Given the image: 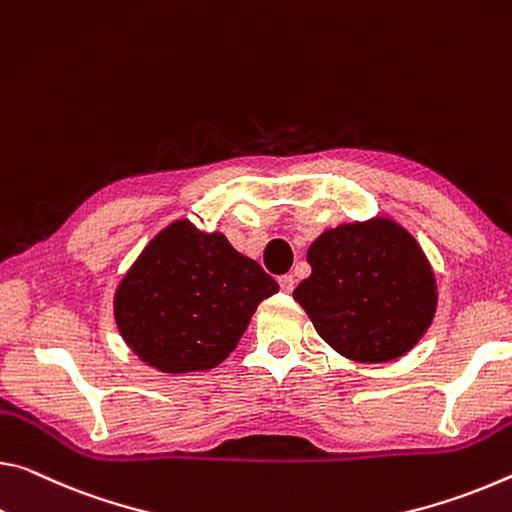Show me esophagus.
Here are the masks:
<instances>
[{"mask_svg": "<svg viewBox=\"0 0 512 512\" xmlns=\"http://www.w3.org/2000/svg\"><path fill=\"white\" fill-rule=\"evenodd\" d=\"M278 282H280V289L285 291V294H291V291H294V275H280L278 278Z\"/></svg>", "mask_w": 512, "mask_h": 512, "instance_id": "1", "label": "esophagus"}]
</instances>
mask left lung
I'll use <instances>...</instances> for the list:
<instances>
[{
	"instance_id": "8db88e82",
	"label": "left lung",
	"mask_w": 512,
	"mask_h": 512,
	"mask_svg": "<svg viewBox=\"0 0 512 512\" xmlns=\"http://www.w3.org/2000/svg\"><path fill=\"white\" fill-rule=\"evenodd\" d=\"M312 275L294 298L326 342L355 362H389L415 346L437 305L435 275L399 223L371 218L326 230L307 250Z\"/></svg>"
}]
</instances>
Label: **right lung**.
<instances>
[{"label": "right lung", "instance_id": "1", "mask_svg": "<svg viewBox=\"0 0 512 512\" xmlns=\"http://www.w3.org/2000/svg\"><path fill=\"white\" fill-rule=\"evenodd\" d=\"M278 289L221 232L205 234L175 221L127 271L113 312L127 346L150 367L202 371L237 348L257 305Z\"/></svg>", "mask_w": 512, "mask_h": 512}]
</instances>
